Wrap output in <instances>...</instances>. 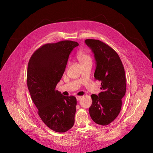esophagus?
Returning <instances> with one entry per match:
<instances>
[{
  "instance_id": "34e87169",
  "label": "esophagus",
  "mask_w": 153,
  "mask_h": 153,
  "mask_svg": "<svg viewBox=\"0 0 153 153\" xmlns=\"http://www.w3.org/2000/svg\"><path fill=\"white\" fill-rule=\"evenodd\" d=\"M76 99H77V100L79 101V100H80V99H82V96H77V97H76Z\"/></svg>"
}]
</instances>
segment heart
I'll return each instance as SVG.
<instances>
[{"instance_id":"obj_1","label":"heart","mask_w":153,"mask_h":153,"mask_svg":"<svg viewBox=\"0 0 153 153\" xmlns=\"http://www.w3.org/2000/svg\"><path fill=\"white\" fill-rule=\"evenodd\" d=\"M76 57L82 65L88 63H92L93 62V59L90 51L85 48H82L77 51Z\"/></svg>"}]
</instances>
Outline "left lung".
Masks as SVG:
<instances>
[{"mask_svg": "<svg viewBox=\"0 0 153 153\" xmlns=\"http://www.w3.org/2000/svg\"><path fill=\"white\" fill-rule=\"evenodd\" d=\"M85 42L94 54V77L101 82L102 90L98 96H91L90 114L97 124L108 125L117 117L122 108L126 85L124 67L118 54L104 42L91 39Z\"/></svg>", "mask_w": 153, "mask_h": 153, "instance_id": "left-lung-1", "label": "left lung"}]
</instances>
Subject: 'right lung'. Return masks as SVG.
I'll list each match as a JSON object with an SVG mask.
<instances>
[{"label": "right lung", "instance_id": "add662e5", "mask_svg": "<svg viewBox=\"0 0 153 153\" xmlns=\"http://www.w3.org/2000/svg\"><path fill=\"white\" fill-rule=\"evenodd\" d=\"M79 43L62 40L47 43L36 50L30 59L27 86L42 120L57 133H64L74 123L77 100L56 90L65 71L68 57Z\"/></svg>", "mask_w": 153, "mask_h": 153}]
</instances>
